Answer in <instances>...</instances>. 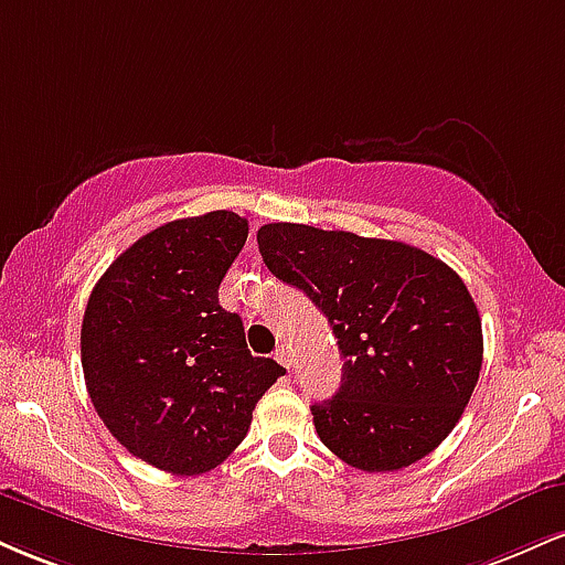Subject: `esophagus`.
<instances>
[{"label":"esophagus","instance_id":"esophagus-1","mask_svg":"<svg viewBox=\"0 0 565 565\" xmlns=\"http://www.w3.org/2000/svg\"><path fill=\"white\" fill-rule=\"evenodd\" d=\"M276 361H278V364H281V366H287V369L291 366V359H289V350H287V348H284V345L276 350Z\"/></svg>","mask_w":565,"mask_h":565}]
</instances>
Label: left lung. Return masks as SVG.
<instances>
[{
	"label": "left lung",
	"mask_w": 565,
	"mask_h": 565,
	"mask_svg": "<svg viewBox=\"0 0 565 565\" xmlns=\"http://www.w3.org/2000/svg\"><path fill=\"white\" fill-rule=\"evenodd\" d=\"M268 270L329 319L342 385L310 406L329 451L350 468H408L454 430L483 364L481 316L446 263L404 242L270 223Z\"/></svg>",
	"instance_id": "8db88e82"
}]
</instances>
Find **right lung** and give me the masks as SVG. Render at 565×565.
Masks as SVG:
<instances>
[{
	"label": "right lung",
	"instance_id": "add662e5",
	"mask_svg": "<svg viewBox=\"0 0 565 565\" xmlns=\"http://www.w3.org/2000/svg\"><path fill=\"white\" fill-rule=\"evenodd\" d=\"M246 233L228 210L159 225L116 257L84 310L95 412L129 454L174 476L217 468L287 374L249 353L238 313L217 300Z\"/></svg>",
	"mask_w": 565,
	"mask_h": 565
}]
</instances>
